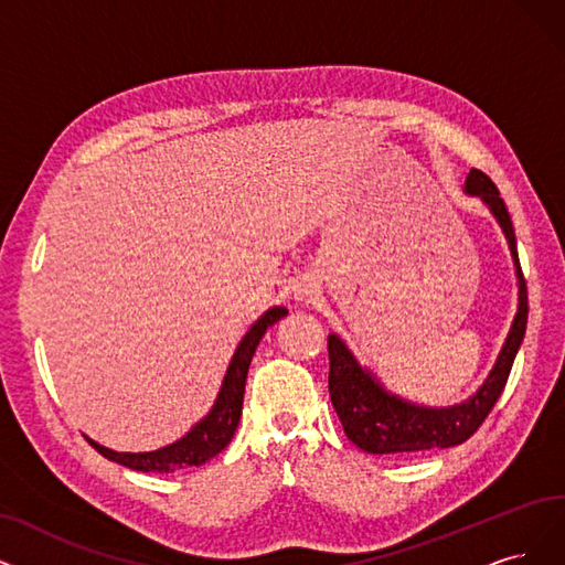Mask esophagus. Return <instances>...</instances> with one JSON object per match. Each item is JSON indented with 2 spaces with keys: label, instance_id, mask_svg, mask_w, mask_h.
<instances>
[{
  "label": "esophagus",
  "instance_id": "1",
  "mask_svg": "<svg viewBox=\"0 0 565 565\" xmlns=\"http://www.w3.org/2000/svg\"><path fill=\"white\" fill-rule=\"evenodd\" d=\"M299 301H312L315 299V287L312 285H299L297 287V295H295Z\"/></svg>",
  "mask_w": 565,
  "mask_h": 565
}]
</instances>
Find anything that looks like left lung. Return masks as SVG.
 Wrapping results in <instances>:
<instances>
[{
  "label": "left lung",
  "instance_id": "left-lung-1",
  "mask_svg": "<svg viewBox=\"0 0 565 565\" xmlns=\"http://www.w3.org/2000/svg\"><path fill=\"white\" fill-rule=\"evenodd\" d=\"M468 196H478L489 209L508 241L516 276V312L495 356V364L478 392L455 405H419L390 392L377 375L359 364V359L338 333H329V394L345 436L369 455H415L424 449H443L466 443L478 431L503 394L529 320V297L510 213L491 178L470 169L463 183Z\"/></svg>",
  "mask_w": 565,
  "mask_h": 565
}]
</instances>
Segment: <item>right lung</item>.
<instances>
[{
	"instance_id": "add662e5",
	"label": "right lung",
	"mask_w": 565,
	"mask_h": 565,
	"mask_svg": "<svg viewBox=\"0 0 565 565\" xmlns=\"http://www.w3.org/2000/svg\"><path fill=\"white\" fill-rule=\"evenodd\" d=\"M285 315H287V308L282 306L268 308L262 318L245 331L230 361L227 373L222 377V385L213 408L201 417L183 438H178L175 443H169L160 449H152V452H116V449H108L85 436L87 443L93 445L102 457L141 472H173V470L206 463L232 443L241 419V411H243L245 380H247V369H250L253 354L266 329L270 324H276L280 318H285Z\"/></svg>"
}]
</instances>
